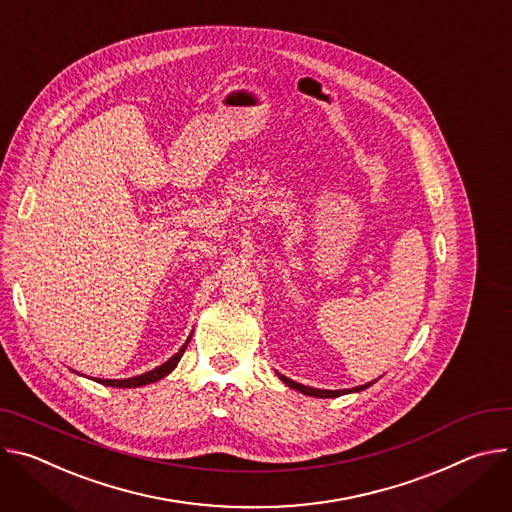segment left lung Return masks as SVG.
I'll return each instance as SVG.
<instances>
[{
  "label": "left lung",
  "instance_id": "1",
  "mask_svg": "<svg viewBox=\"0 0 512 512\" xmlns=\"http://www.w3.org/2000/svg\"><path fill=\"white\" fill-rule=\"evenodd\" d=\"M278 378L285 382L289 388H295V390H299V392H303V394H307V396H317V399H335V396H342V394H348V392H362V390H366L368 386H372L376 380H372V382H366V384H362V386H356V388H344V390H321V388H311V386H305V384H299V382H295V380H291V378H287V376H280L278 374Z\"/></svg>",
  "mask_w": 512,
  "mask_h": 512
}]
</instances>
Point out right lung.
<instances>
[{
    "instance_id": "1",
    "label": "right lung",
    "mask_w": 512,
    "mask_h": 512,
    "mask_svg": "<svg viewBox=\"0 0 512 512\" xmlns=\"http://www.w3.org/2000/svg\"><path fill=\"white\" fill-rule=\"evenodd\" d=\"M191 335H193V333H191ZM191 335H189L187 342L181 346V350H179V352H177L173 358H168L164 364L156 366V368H154V370H150V372H144V374H140V376H134V378H122V380L95 378V382H99V384H103V386H113V388H138V386H146V384H152V382H156V380H160V378L168 376L170 372H173V370L177 368L179 360L183 358V354H185V350H187V346H189V342H191Z\"/></svg>"
}]
</instances>
